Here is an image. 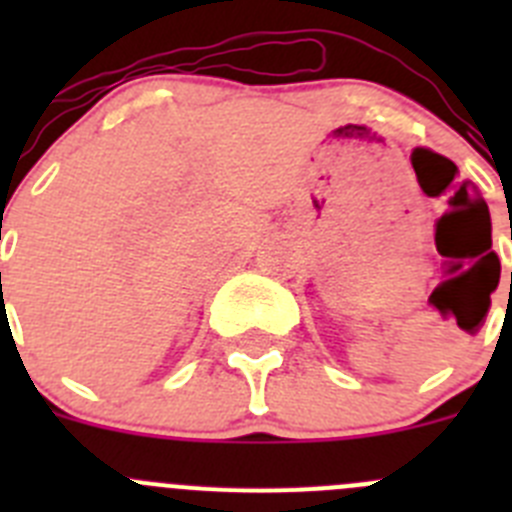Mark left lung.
<instances>
[{
    "instance_id": "left-lung-1",
    "label": "left lung",
    "mask_w": 512,
    "mask_h": 512,
    "mask_svg": "<svg viewBox=\"0 0 512 512\" xmlns=\"http://www.w3.org/2000/svg\"><path fill=\"white\" fill-rule=\"evenodd\" d=\"M510 282H512V274H510Z\"/></svg>"
}]
</instances>
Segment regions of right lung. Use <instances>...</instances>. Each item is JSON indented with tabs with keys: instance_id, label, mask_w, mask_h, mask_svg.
<instances>
[{
	"instance_id": "obj_1",
	"label": "right lung",
	"mask_w": 512,
	"mask_h": 512,
	"mask_svg": "<svg viewBox=\"0 0 512 512\" xmlns=\"http://www.w3.org/2000/svg\"><path fill=\"white\" fill-rule=\"evenodd\" d=\"M0 277H2V271H0Z\"/></svg>"
}]
</instances>
